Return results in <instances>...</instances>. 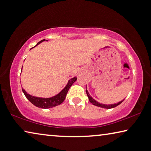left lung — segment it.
Returning a JSON list of instances; mask_svg holds the SVG:
<instances>
[{"label": "left lung", "instance_id": "obj_1", "mask_svg": "<svg viewBox=\"0 0 151 151\" xmlns=\"http://www.w3.org/2000/svg\"><path fill=\"white\" fill-rule=\"evenodd\" d=\"M86 93H87V95L88 96V100H89V101L91 103V104L93 105H94V106H97V107H101V108H104V109H111V108H114V107H116V106H119V104H122V103L123 102V101L125 99H124L123 100H122V101H119L118 103H115V104H101V103L98 102L97 101H96V100H95L91 96L89 93H88V91L86 89Z\"/></svg>", "mask_w": 151, "mask_h": 151}]
</instances>
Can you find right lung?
Here are the masks:
<instances>
[{
    "label": "right lung",
    "instance_id": "right-lung-1",
    "mask_svg": "<svg viewBox=\"0 0 151 151\" xmlns=\"http://www.w3.org/2000/svg\"><path fill=\"white\" fill-rule=\"evenodd\" d=\"M44 41H47V40H42V41H40L37 43V44L35 45V46H37V45H39L40 43H42ZM34 46V47H35ZM33 48V47H32ZM31 48L30 50H32ZM23 68V67H22ZM22 68H21V70H22ZM77 79L76 76L75 77L71 78L70 80H68V83H67L66 85L64 87L63 90L61 91L60 92H59L58 94H56L54 96H52L51 97H35L33 96V95L28 94V93L25 91V90L22 88V91L24 93V95H25V97H27V99L32 104L34 105L35 106L37 107H40V108H43V109H49L52 108V107L58 106L59 105H60L62 103H63L64 99L66 98V95L68 93L69 88L71 87Z\"/></svg>",
    "mask_w": 151,
    "mask_h": 151
}]
</instances>
